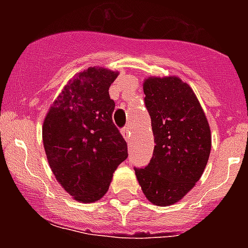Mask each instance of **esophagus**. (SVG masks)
<instances>
[{"mask_svg": "<svg viewBox=\"0 0 248 248\" xmlns=\"http://www.w3.org/2000/svg\"><path fill=\"white\" fill-rule=\"evenodd\" d=\"M122 134H123V137L125 138L126 140H130L131 139V128L130 126H124V128L122 129Z\"/></svg>", "mask_w": 248, "mask_h": 248, "instance_id": "34e87169", "label": "esophagus"}]
</instances>
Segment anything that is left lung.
Instances as JSON below:
<instances>
[{
  "label": "left lung",
  "mask_w": 248,
  "mask_h": 248,
  "mask_svg": "<svg viewBox=\"0 0 248 248\" xmlns=\"http://www.w3.org/2000/svg\"><path fill=\"white\" fill-rule=\"evenodd\" d=\"M151 118L154 153L135 175L151 203L180 201L200 180L211 151V131L198 98L177 77H150L144 82Z\"/></svg>",
  "instance_id": "obj_1"
}]
</instances>
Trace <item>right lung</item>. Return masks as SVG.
Wrapping results in <instances>:
<instances>
[{"instance_id":"1","label":"right lung","mask_w":248,"mask_h":248,"mask_svg":"<svg viewBox=\"0 0 248 248\" xmlns=\"http://www.w3.org/2000/svg\"><path fill=\"white\" fill-rule=\"evenodd\" d=\"M118 72L89 67L68 82L46 115V155L57 181L80 202L108 191L111 177L128 157V145L114 125L115 103L109 87Z\"/></svg>"}]
</instances>
